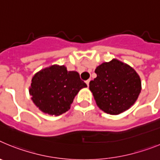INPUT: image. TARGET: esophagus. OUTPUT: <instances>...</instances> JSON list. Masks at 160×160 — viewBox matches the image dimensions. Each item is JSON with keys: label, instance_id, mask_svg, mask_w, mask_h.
<instances>
[{"label": "esophagus", "instance_id": "1", "mask_svg": "<svg viewBox=\"0 0 160 160\" xmlns=\"http://www.w3.org/2000/svg\"><path fill=\"white\" fill-rule=\"evenodd\" d=\"M90 79H88V80H87V81H86V83H87V87H89V83H90Z\"/></svg>", "mask_w": 160, "mask_h": 160}]
</instances>
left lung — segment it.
<instances>
[{"mask_svg": "<svg viewBox=\"0 0 160 160\" xmlns=\"http://www.w3.org/2000/svg\"><path fill=\"white\" fill-rule=\"evenodd\" d=\"M90 82L96 104L110 114H119L135 102L141 92V80L132 67L117 59L103 62Z\"/></svg>", "mask_w": 160, "mask_h": 160, "instance_id": "1", "label": "left lung"}]
</instances>
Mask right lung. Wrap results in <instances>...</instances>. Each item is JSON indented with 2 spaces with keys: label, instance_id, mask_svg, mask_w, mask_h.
Instances as JSON below:
<instances>
[{
  "label": "right lung",
  "instance_id": "right-lung-1",
  "mask_svg": "<svg viewBox=\"0 0 160 160\" xmlns=\"http://www.w3.org/2000/svg\"><path fill=\"white\" fill-rule=\"evenodd\" d=\"M87 87L78 72L53 65L35 73L29 94L40 111L57 116L69 111L76 94Z\"/></svg>",
  "mask_w": 160,
  "mask_h": 160
}]
</instances>
